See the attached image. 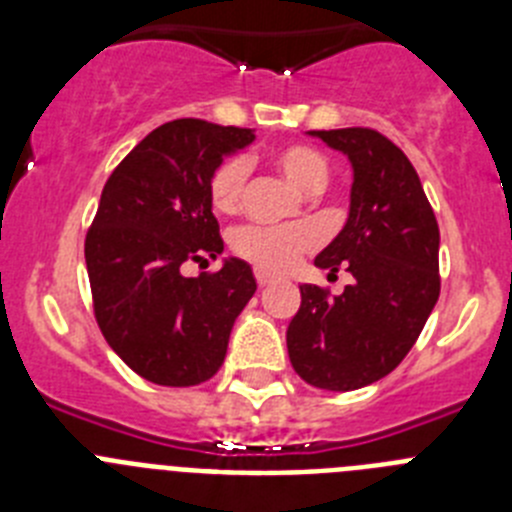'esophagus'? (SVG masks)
<instances>
[{
  "label": "esophagus",
  "mask_w": 512,
  "mask_h": 512,
  "mask_svg": "<svg viewBox=\"0 0 512 512\" xmlns=\"http://www.w3.org/2000/svg\"><path fill=\"white\" fill-rule=\"evenodd\" d=\"M256 282H259V287H266V284L274 282V274H269L264 269H256Z\"/></svg>",
  "instance_id": "esophagus-1"
}]
</instances>
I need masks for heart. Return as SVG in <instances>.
Returning <instances> with one entry per match:
<instances>
[{
  "instance_id": "heart-1",
  "label": "heart",
  "mask_w": 512,
  "mask_h": 512,
  "mask_svg": "<svg viewBox=\"0 0 512 512\" xmlns=\"http://www.w3.org/2000/svg\"><path fill=\"white\" fill-rule=\"evenodd\" d=\"M271 164L305 192H323L330 182V166L320 151L302 143H289L271 153ZM248 182V161L230 156L215 166L207 182L210 205L223 215L238 212ZM315 233L305 225H243L233 233L230 246L241 259L264 271H287L302 253L315 246Z\"/></svg>"
}]
</instances>
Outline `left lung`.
Here are the masks:
<instances>
[{
	"instance_id": "left-lung-1",
	"label": "left lung",
	"mask_w": 512,
	"mask_h": 512,
	"mask_svg": "<svg viewBox=\"0 0 512 512\" xmlns=\"http://www.w3.org/2000/svg\"><path fill=\"white\" fill-rule=\"evenodd\" d=\"M354 166L351 210L315 264L356 282L333 297L302 284L287 328L295 372L312 387L359 390L397 369L441 292L438 223L410 158L372 128L312 130Z\"/></svg>"
}]
</instances>
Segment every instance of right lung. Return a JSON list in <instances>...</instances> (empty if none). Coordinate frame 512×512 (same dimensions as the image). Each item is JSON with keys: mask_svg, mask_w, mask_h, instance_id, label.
Returning <instances> with one entry per match:
<instances>
[{"mask_svg": "<svg viewBox=\"0 0 512 512\" xmlns=\"http://www.w3.org/2000/svg\"><path fill=\"white\" fill-rule=\"evenodd\" d=\"M248 128L182 117L122 158L84 241L94 318L104 341L143 379L194 387L215 377L230 328L256 292L246 261L184 277V261L223 253L207 182Z\"/></svg>", "mask_w": 512, "mask_h": 512, "instance_id": "1", "label": "right lung"}]
</instances>
